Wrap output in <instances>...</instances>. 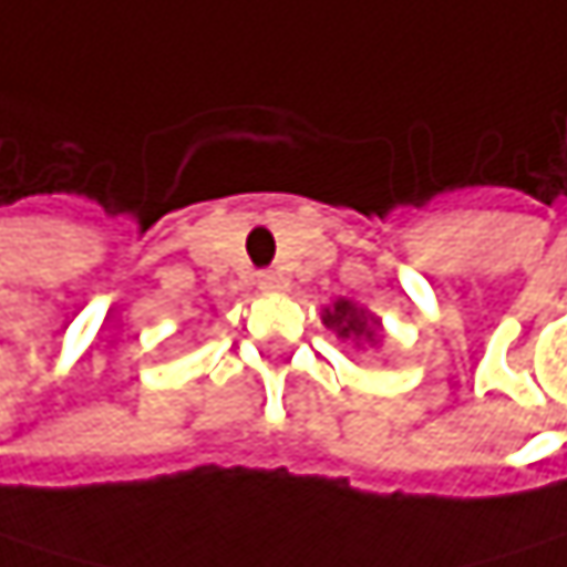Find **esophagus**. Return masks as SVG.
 <instances>
[{
	"instance_id": "1",
	"label": "esophagus",
	"mask_w": 567,
	"mask_h": 567,
	"mask_svg": "<svg viewBox=\"0 0 567 567\" xmlns=\"http://www.w3.org/2000/svg\"><path fill=\"white\" fill-rule=\"evenodd\" d=\"M258 286H261L265 292H286V289H289V278L281 275V271H261V275H258Z\"/></svg>"
}]
</instances>
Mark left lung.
Here are the masks:
<instances>
[{"instance_id":"8db88e82","label":"left lung","mask_w":567,"mask_h":567,"mask_svg":"<svg viewBox=\"0 0 567 567\" xmlns=\"http://www.w3.org/2000/svg\"><path fill=\"white\" fill-rule=\"evenodd\" d=\"M322 322L329 329H336L342 339H359V342H377V332H380V322L373 316H367V309L352 306L349 299H339L332 302V309L322 312Z\"/></svg>"}]
</instances>
